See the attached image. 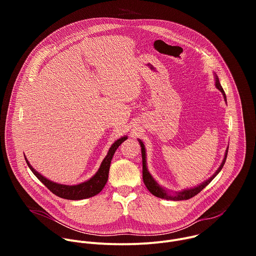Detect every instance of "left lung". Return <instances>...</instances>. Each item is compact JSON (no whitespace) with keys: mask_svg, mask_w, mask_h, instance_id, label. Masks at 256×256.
<instances>
[{"mask_svg":"<svg viewBox=\"0 0 256 256\" xmlns=\"http://www.w3.org/2000/svg\"><path fill=\"white\" fill-rule=\"evenodd\" d=\"M214 85L216 87V89L218 91H221L223 96H224V100L226 101L227 103V98H226V94L220 84V81H218V76L216 75V72H214ZM138 144H140V151H142V180H144V184L146 186V188H147L149 190V192L157 196V198H164V200H190L192 198H194V196H196L198 192H200L218 174V172H220L226 162V159H227V155H228V149H229V146L228 148L226 149V152H225V155H224V159L220 165V167H218L216 172L206 180H204V182H202L200 184L196 186H194V188H186V190H182L180 192H171L170 190H167L166 188L160 186L158 182L155 180V178L151 175V173L149 172L148 170V166H147V152H146V148H144V144L142 142V140L138 138Z\"/></svg>","mask_w":256,"mask_h":256,"instance_id":"1","label":"left lung"}]
</instances>
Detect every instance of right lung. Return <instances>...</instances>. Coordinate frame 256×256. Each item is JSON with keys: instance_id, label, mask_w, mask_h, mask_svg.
Wrapping results in <instances>:
<instances>
[{"instance_id": "obj_1", "label": "right lung", "mask_w": 256, "mask_h": 256, "mask_svg": "<svg viewBox=\"0 0 256 256\" xmlns=\"http://www.w3.org/2000/svg\"><path fill=\"white\" fill-rule=\"evenodd\" d=\"M128 138V136H124L120 138H118L109 148L107 155L102 160L99 169L97 172L88 180L81 182V184H75V186H66V184H60L58 182H54L44 175H42L40 172L36 171L29 163L27 158L25 157V161L32 171V173L38 177L42 184L56 196L58 198H64V200H80L92 198L96 194H98L103 188L105 186L107 179H108V173L109 168H110V163L112 160V157L116 151V149L122 144V142H124Z\"/></svg>"}]
</instances>
